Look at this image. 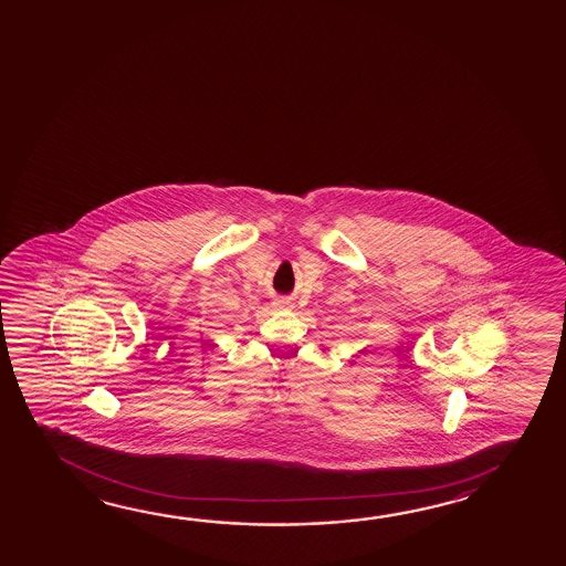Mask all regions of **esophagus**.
I'll use <instances>...</instances> for the list:
<instances>
[{
	"label": "esophagus",
	"instance_id": "1",
	"mask_svg": "<svg viewBox=\"0 0 566 566\" xmlns=\"http://www.w3.org/2000/svg\"><path fill=\"white\" fill-rule=\"evenodd\" d=\"M274 304H276L279 310H292V307H294V304H292L287 297H279Z\"/></svg>",
	"mask_w": 566,
	"mask_h": 566
}]
</instances>
